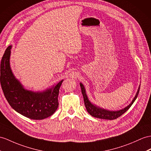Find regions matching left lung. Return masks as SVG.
<instances>
[{"instance_id":"obj_1","label":"left lung","mask_w":151,"mask_h":151,"mask_svg":"<svg viewBox=\"0 0 151 151\" xmlns=\"http://www.w3.org/2000/svg\"><path fill=\"white\" fill-rule=\"evenodd\" d=\"M80 86H81V92L83 95L84 105H85V107L86 108V110L88 112V113L92 116L95 117V118L106 119V120L116 119L117 118H119V117L120 116L122 115H123L125 112H126L127 110L129 109V108L132 106V104H133V102L135 101L136 99H137L138 95L139 93V88H140V85H139L138 87L137 92L136 93L134 99H133V101H132L131 103L127 106H126V108L120 110H117V111H109V110L99 107V106L93 104L92 102H91L90 101L88 98V96L86 93L85 88H84V85L81 83H80Z\"/></svg>"}]
</instances>
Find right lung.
<instances>
[{"label":"right lung","mask_w":151,"mask_h":151,"mask_svg":"<svg viewBox=\"0 0 151 151\" xmlns=\"http://www.w3.org/2000/svg\"><path fill=\"white\" fill-rule=\"evenodd\" d=\"M12 48H7L1 63L0 81L6 100L13 109L29 119L42 120L51 116L58 108L59 90L63 80L42 91L25 89L11 68Z\"/></svg>","instance_id":"obj_1"}]
</instances>
